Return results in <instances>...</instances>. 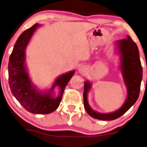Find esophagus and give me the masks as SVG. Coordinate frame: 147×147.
<instances>
[{
    "label": "esophagus",
    "instance_id": "34e87169",
    "mask_svg": "<svg viewBox=\"0 0 147 147\" xmlns=\"http://www.w3.org/2000/svg\"><path fill=\"white\" fill-rule=\"evenodd\" d=\"M78 71L80 73H84V72L86 71V68L84 66H81L79 67Z\"/></svg>",
    "mask_w": 147,
    "mask_h": 147
}]
</instances>
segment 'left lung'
<instances>
[{
	"mask_svg": "<svg viewBox=\"0 0 147 147\" xmlns=\"http://www.w3.org/2000/svg\"><path fill=\"white\" fill-rule=\"evenodd\" d=\"M115 45L120 57L119 69L127 88V97L122 106L115 111L108 113L97 112L90 106L88 101V93L91 89L92 84L89 80L85 81L83 94L85 110L90 117L99 120L112 121L120 117L135 104L140 94L142 67L137 45L128 35L127 39L116 41Z\"/></svg>",
	"mask_w": 147,
	"mask_h": 147,
	"instance_id": "1",
	"label": "left lung"
}]
</instances>
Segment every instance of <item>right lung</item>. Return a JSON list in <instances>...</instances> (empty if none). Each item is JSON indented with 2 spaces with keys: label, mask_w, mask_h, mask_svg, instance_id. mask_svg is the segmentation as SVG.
Wrapping results in <instances>:
<instances>
[{
  "label": "right lung",
  "mask_w": 147,
  "mask_h": 147,
  "mask_svg": "<svg viewBox=\"0 0 147 147\" xmlns=\"http://www.w3.org/2000/svg\"><path fill=\"white\" fill-rule=\"evenodd\" d=\"M40 26L39 24H34L24 30L16 41L9 61V84L13 95L27 111L46 115L51 113L59 106L65 86L75 74V70L58 76L49 89L39 90L33 84L26 65V49ZM56 87L60 89L57 97L53 90Z\"/></svg>",
  "instance_id": "obj_1"
}]
</instances>
